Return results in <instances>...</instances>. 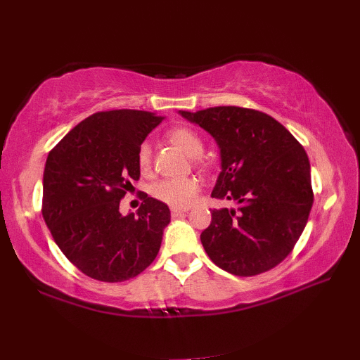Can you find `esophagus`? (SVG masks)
I'll return each instance as SVG.
<instances>
[{"instance_id":"obj_1","label":"esophagus","mask_w":360,"mask_h":360,"mask_svg":"<svg viewBox=\"0 0 360 360\" xmlns=\"http://www.w3.org/2000/svg\"><path fill=\"white\" fill-rule=\"evenodd\" d=\"M185 213H188V208H172L171 210L172 218H177V216H181V214H185Z\"/></svg>"}]
</instances>
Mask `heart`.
<instances>
[{"label":"heart","instance_id":"heart-1","mask_svg":"<svg viewBox=\"0 0 360 360\" xmlns=\"http://www.w3.org/2000/svg\"><path fill=\"white\" fill-rule=\"evenodd\" d=\"M166 139L171 142L172 146L179 147L181 152H185L188 157H191L195 165H202L199 155L203 150V139L194 128L186 125L169 128L166 131ZM136 161L142 172H147L148 169H150L152 150L147 142H142L138 147ZM199 189L200 183L198 179H162L155 183L152 188V194L153 198L165 202L169 207L185 208L188 205H191L195 195L199 194Z\"/></svg>","mask_w":360,"mask_h":360}]
</instances>
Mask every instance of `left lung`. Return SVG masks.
<instances>
[{
	"label": "left lung",
	"instance_id": "1",
	"mask_svg": "<svg viewBox=\"0 0 360 360\" xmlns=\"http://www.w3.org/2000/svg\"><path fill=\"white\" fill-rule=\"evenodd\" d=\"M180 114L218 142L222 171L212 198L236 205L212 210L200 235L203 249L230 274L273 269L293 250L314 205L306 150L262 111L216 106Z\"/></svg>",
	"mask_w": 360,
	"mask_h": 360
}]
</instances>
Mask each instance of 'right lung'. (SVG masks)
I'll use <instances>...</instances> for the list:
<instances>
[{"label":"right lung","instance_id":"1","mask_svg":"<svg viewBox=\"0 0 360 360\" xmlns=\"http://www.w3.org/2000/svg\"><path fill=\"white\" fill-rule=\"evenodd\" d=\"M161 120L148 111H100L49 153L42 216L63 254L92 279L128 281L158 255L169 207L147 194L136 214H120L119 205L139 180L138 147Z\"/></svg>","mask_w":360,"mask_h":360}]
</instances>
